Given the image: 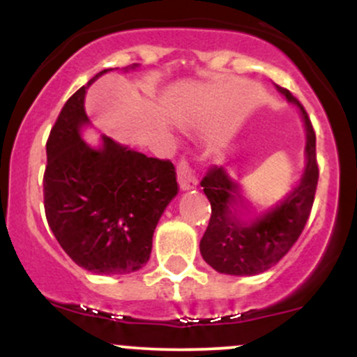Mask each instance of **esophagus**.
<instances>
[{
	"label": "esophagus",
	"mask_w": 357,
	"mask_h": 357,
	"mask_svg": "<svg viewBox=\"0 0 357 357\" xmlns=\"http://www.w3.org/2000/svg\"><path fill=\"white\" fill-rule=\"evenodd\" d=\"M178 181H179V186H181L183 191L195 190V188L198 186V179H196V176L191 173L190 166H188L186 162H181V165H179Z\"/></svg>",
	"instance_id": "1"
}]
</instances>
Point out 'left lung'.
<instances>
[{
	"instance_id": "8db88e82",
	"label": "left lung",
	"mask_w": 357,
	"mask_h": 357,
	"mask_svg": "<svg viewBox=\"0 0 357 357\" xmlns=\"http://www.w3.org/2000/svg\"><path fill=\"white\" fill-rule=\"evenodd\" d=\"M275 87L296 105L304 122L305 166L297 186L260 211L245 204L240 183L225 167L208 171L202 186L211 203V218L199 241V252L210 267L227 275H257L273 267L301 236L312 210L319 179L312 124L301 102L287 89Z\"/></svg>"
}]
</instances>
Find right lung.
Returning <instances> with one entry per match:
<instances>
[{"label": "right lung", "instance_id": "add662e5", "mask_svg": "<svg viewBox=\"0 0 357 357\" xmlns=\"http://www.w3.org/2000/svg\"><path fill=\"white\" fill-rule=\"evenodd\" d=\"M110 70L77 90L52 127L43 198L50 230L79 267L126 275L147 264L158 221L179 186L171 161L147 158L107 136H100L99 146L82 137L90 126L85 93Z\"/></svg>", "mask_w": 357, "mask_h": 357}]
</instances>
